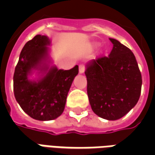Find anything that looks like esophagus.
Here are the masks:
<instances>
[{"label":"esophagus","instance_id":"1","mask_svg":"<svg viewBox=\"0 0 155 155\" xmlns=\"http://www.w3.org/2000/svg\"><path fill=\"white\" fill-rule=\"evenodd\" d=\"M84 71H85V67H84V64H80V66H79V71H80V73H84Z\"/></svg>","mask_w":155,"mask_h":155}]
</instances>
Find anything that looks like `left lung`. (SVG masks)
Wrapping results in <instances>:
<instances>
[{"mask_svg": "<svg viewBox=\"0 0 155 155\" xmlns=\"http://www.w3.org/2000/svg\"><path fill=\"white\" fill-rule=\"evenodd\" d=\"M110 40V54L89 62L84 73L92 110L103 119L116 120L137 104L142 76L133 52L115 39Z\"/></svg>", "mask_w": 155, "mask_h": 155, "instance_id": "1", "label": "left lung"}]
</instances>
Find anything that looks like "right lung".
I'll use <instances>...</instances> for the list:
<instances>
[{"label": "right lung", "mask_w": 155, "mask_h": 155, "mask_svg": "<svg viewBox=\"0 0 155 155\" xmlns=\"http://www.w3.org/2000/svg\"><path fill=\"white\" fill-rule=\"evenodd\" d=\"M45 35H37L26 42L22 49L13 77V89L16 101L29 116L41 121L56 119L64 111L68 92L79 66L68 71L50 68L45 62L48 59ZM33 69L44 71L46 75L38 81H30Z\"/></svg>", "instance_id": "obj_1"}]
</instances>
